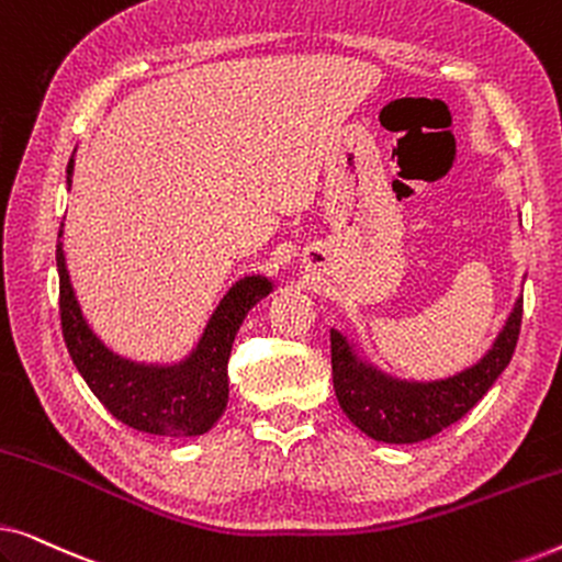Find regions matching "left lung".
<instances>
[{"label":"left lung","instance_id":"1","mask_svg":"<svg viewBox=\"0 0 562 562\" xmlns=\"http://www.w3.org/2000/svg\"><path fill=\"white\" fill-rule=\"evenodd\" d=\"M521 325V296L504 327L475 363L445 379H404L381 368L358 335L329 329L333 383L340 409L360 432L379 442H419L465 417L509 366Z\"/></svg>","mask_w":562,"mask_h":562}]
</instances>
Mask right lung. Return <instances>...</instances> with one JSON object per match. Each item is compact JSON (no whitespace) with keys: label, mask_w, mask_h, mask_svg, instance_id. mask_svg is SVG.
I'll use <instances>...</instances> for the list:
<instances>
[{"label":"right lung","mask_w":562,"mask_h":562,"mask_svg":"<svg viewBox=\"0 0 562 562\" xmlns=\"http://www.w3.org/2000/svg\"><path fill=\"white\" fill-rule=\"evenodd\" d=\"M76 150L66 166V183L71 189ZM64 225L58 233L56 266L60 281V325L81 379L94 396L137 432L160 437H196L210 432L227 409L229 381L227 358L243 319L276 289L263 273L243 276L227 289L214 306L212 317L187 356L171 363H145L114 352L83 317L66 268Z\"/></svg>","instance_id":"add662e5"}]
</instances>
